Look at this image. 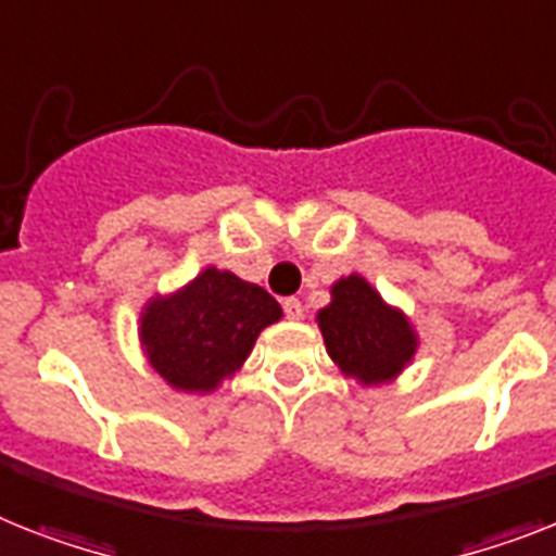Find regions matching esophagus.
I'll use <instances>...</instances> for the list:
<instances>
[{"instance_id": "esophagus-1", "label": "esophagus", "mask_w": 556, "mask_h": 556, "mask_svg": "<svg viewBox=\"0 0 556 556\" xmlns=\"http://www.w3.org/2000/svg\"><path fill=\"white\" fill-rule=\"evenodd\" d=\"M283 315H287L289 320H301L304 318V304H301L298 298H287V301H283Z\"/></svg>"}]
</instances>
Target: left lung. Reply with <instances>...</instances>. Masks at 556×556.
Wrapping results in <instances>:
<instances>
[{
	"instance_id": "8db88e82",
	"label": "left lung",
	"mask_w": 556,
	"mask_h": 556,
	"mask_svg": "<svg viewBox=\"0 0 556 556\" xmlns=\"http://www.w3.org/2000/svg\"><path fill=\"white\" fill-rule=\"evenodd\" d=\"M329 301L315 320L329 357L361 387L392 383L415 361L417 329L401 306L383 301L361 273H350L329 287Z\"/></svg>"
}]
</instances>
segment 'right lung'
<instances>
[{"label": "right lung", "instance_id": "1", "mask_svg": "<svg viewBox=\"0 0 556 556\" xmlns=\"http://www.w3.org/2000/svg\"><path fill=\"white\" fill-rule=\"evenodd\" d=\"M281 318L267 289L210 264L185 287L147 298L139 343L169 389L210 394L244 366L258 334Z\"/></svg>", "mask_w": 556, "mask_h": 556}]
</instances>
